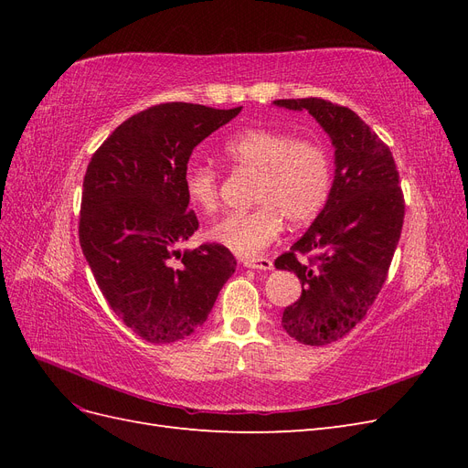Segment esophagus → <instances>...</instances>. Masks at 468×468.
<instances>
[{
  "label": "esophagus",
  "instance_id": "34e87169",
  "mask_svg": "<svg viewBox=\"0 0 468 468\" xmlns=\"http://www.w3.org/2000/svg\"><path fill=\"white\" fill-rule=\"evenodd\" d=\"M244 267L250 269H261V271H271L273 261L267 258H258V260H244Z\"/></svg>",
  "mask_w": 468,
  "mask_h": 468
}]
</instances>
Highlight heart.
Listing matches in <instances>:
<instances>
[{
	"label": "heart",
	"instance_id": "obj_1",
	"mask_svg": "<svg viewBox=\"0 0 468 468\" xmlns=\"http://www.w3.org/2000/svg\"><path fill=\"white\" fill-rule=\"evenodd\" d=\"M224 160L236 169L256 172L248 212H229L208 229V238L239 258H253L273 244L282 218L301 226L320 215L332 191L330 154L314 140L253 126L232 134L222 146ZM183 189L193 207H218V174L208 165H189Z\"/></svg>",
	"mask_w": 468,
	"mask_h": 468
}]
</instances>
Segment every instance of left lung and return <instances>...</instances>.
I'll return each instance as SVG.
<instances>
[{
    "label": "left lung",
    "mask_w": 468,
    "mask_h": 468,
    "mask_svg": "<svg viewBox=\"0 0 468 468\" xmlns=\"http://www.w3.org/2000/svg\"><path fill=\"white\" fill-rule=\"evenodd\" d=\"M277 107L308 111L334 146L328 201L291 251L275 260L303 282L281 325L304 346H325L356 328L387 281L399 246L404 199L388 146L356 112L318 97L277 99ZM314 250L306 266L296 255Z\"/></svg>",
    "instance_id": "left-lung-1"
}]
</instances>
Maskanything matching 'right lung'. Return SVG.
I'll return each mask as SVG.
<instances>
[{"mask_svg": "<svg viewBox=\"0 0 468 468\" xmlns=\"http://www.w3.org/2000/svg\"><path fill=\"white\" fill-rule=\"evenodd\" d=\"M242 107L162 103L126 119L99 146L83 177L80 244L109 306L150 344H172L201 328L226 281L232 253L203 244L174 248L197 229L183 189L197 144Z\"/></svg>", "mask_w": 468, "mask_h": 468, "instance_id": "add662e5", "label": "right lung"}]
</instances>
